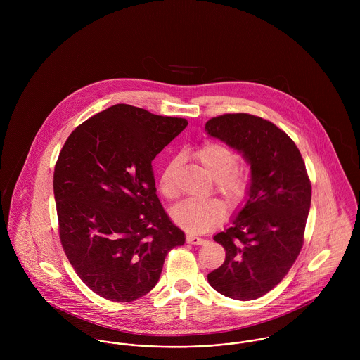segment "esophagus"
<instances>
[{"mask_svg":"<svg viewBox=\"0 0 360 360\" xmlns=\"http://www.w3.org/2000/svg\"><path fill=\"white\" fill-rule=\"evenodd\" d=\"M187 243L188 244H193V245H202L204 243H205V240L204 238H201V237H197V236H187Z\"/></svg>","mask_w":360,"mask_h":360,"instance_id":"esophagus-1","label":"esophagus"}]
</instances>
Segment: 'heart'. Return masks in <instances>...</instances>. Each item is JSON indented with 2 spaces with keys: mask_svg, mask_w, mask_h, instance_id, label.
Masks as SVG:
<instances>
[{
  "mask_svg": "<svg viewBox=\"0 0 360 360\" xmlns=\"http://www.w3.org/2000/svg\"><path fill=\"white\" fill-rule=\"evenodd\" d=\"M195 158L205 170L206 174L214 180L217 190L231 202L237 204L243 200L248 188V174L244 169L236 167L237 155L226 146L207 143L202 146ZM179 167V159H173L166 165L159 177V191L173 200L177 195L174 184V172ZM173 221L191 233H204L220 224L227 216V206L220 200H186L172 209Z\"/></svg>",
  "mask_w": 360,
  "mask_h": 360,
  "instance_id": "1",
  "label": "heart"
}]
</instances>
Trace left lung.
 Wrapping results in <instances>:
<instances>
[{"label": "left lung", "instance_id": "obj_1", "mask_svg": "<svg viewBox=\"0 0 360 360\" xmlns=\"http://www.w3.org/2000/svg\"><path fill=\"white\" fill-rule=\"evenodd\" d=\"M205 131L243 155L251 169L245 204L213 237L226 259L207 281L224 297L252 301L273 290L301 252L311 200L307 167L295 143L254 115L212 117Z\"/></svg>", "mask_w": 360, "mask_h": 360}]
</instances>
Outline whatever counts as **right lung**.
Wrapping results in <instances>:
<instances>
[{"mask_svg": "<svg viewBox=\"0 0 360 360\" xmlns=\"http://www.w3.org/2000/svg\"><path fill=\"white\" fill-rule=\"evenodd\" d=\"M187 124L117 103L76 127L59 154L60 243L77 276L105 300L148 294L167 252L186 243L160 205L151 163Z\"/></svg>", "mask_w": 360, "mask_h": 360, "instance_id": "obj_1", "label": "right lung"}]
</instances>
